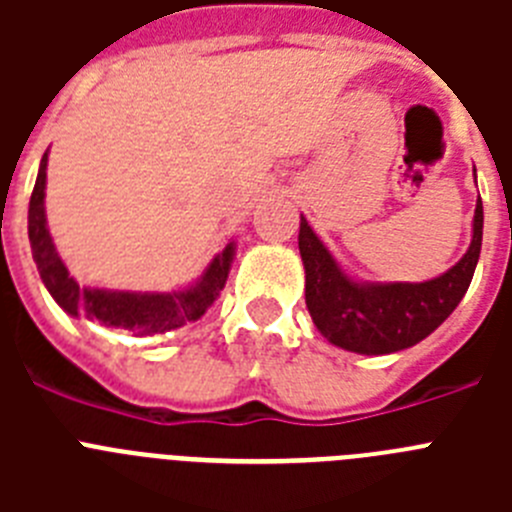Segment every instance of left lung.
<instances>
[{
	"label": "left lung",
	"mask_w": 512,
	"mask_h": 512,
	"mask_svg": "<svg viewBox=\"0 0 512 512\" xmlns=\"http://www.w3.org/2000/svg\"><path fill=\"white\" fill-rule=\"evenodd\" d=\"M482 200L474 210L472 243L459 264L428 282H354L300 217L305 302L315 328L354 354H395L431 336L449 318L477 269L482 251Z\"/></svg>",
	"instance_id": "1"
}]
</instances>
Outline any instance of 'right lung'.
Masks as SVG:
<instances>
[{
    "label": "right lung",
    "instance_id": "add662e5",
    "mask_svg": "<svg viewBox=\"0 0 512 512\" xmlns=\"http://www.w3.org/2000/svg\"><path fill=\"white\" fill-rule=\"evenodd\" d=\"M45 166H48V153H43L33 197H30L27 235H30V248L40 279L63 310L74 318L84 315L89 320H99L107 328L130 330L135 336L169 333L205 315L207 307L217 300L228 282L235 243H228L223 253H217L200 282L179 292H117V289L79 287L58 256L51 230L45 223Z\"/></svg>",
    "mask_w": 512,
    "mask_h": 512
}]
</instances>
